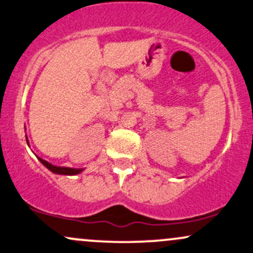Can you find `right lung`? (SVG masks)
<instances>
[{
	"mask_svg": "<svg viewBox=\"0 0 253 253\" xmlns=\"http://www.w3.org/2000/svg\"><path fill=\"white\" fill-rule=\"evenodd\" d=\"M26 140H27V144H28V139L27 136H26ZM30 145V144H28ZM38 159H39L42 163L45 165L46 168H47L48 170L52 171L53 173H57V175H68V176H72V175H78V173H81L83 171V169H74V168H65V167H56V165H52L51 163H48V162L43 161V159L40 158V157H38Z\"/></svg>",
	"mask_w": 253,
	"mask_h": 253,
	"instance_id": "right-lung-1",
	"label": "right lung"
}]
</instances>
